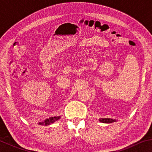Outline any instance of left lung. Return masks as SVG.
<instances>
[{
	"instance_id": "8db88e82",
	"label": "left lung",
	"mask_w": 152,
	"mask_h": 152,
	"mask_svg": "<svg viewBox=\"0 0 152 152\" xmlns=\"http://www.w3.org/2000/svg\"><path fill=\"white\" fill-rule=\"evenodd\" d=\"M99 121L104 123H111L116 121V120L110 119V118H101V119H99Z\"/></svg>"
}]
</instances>
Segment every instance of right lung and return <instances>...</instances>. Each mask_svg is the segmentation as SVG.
Listing matches in <instances>:
<instances>
[{
  "label": "right lung",
  "mask_w": 152,
  "mask_h": 152,
  "mask_svg": "<svg viewBox=\"0 0 152 152\" xmlns=\"http://www.w3.org/2000/svg\"><path fill=\"white\" fill-rule=\"evenodd\" d=\"M60 116H58V117H50L49 118V119H47L46 120H45L42 123H39V124L40 125H49L51 124V123H53L54 122H56V121H58L59 119H60Z\"/></svg>",
  "instance_id": "1"
}]
</instances>
